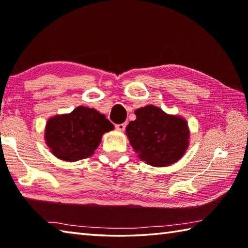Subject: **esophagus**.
I'll use <instances>...</instances> for the list:
<instances>
[{"label":"esophagus","mask_w":248,"mask_h":248,"mask_svg":"<svg viewBox=\"0 0 248 248\" xmlns=\"http://www.w3.org/2000/svg\"><path fill=\"white\" fill-rule=\"evenodd\" d=\"M125 127H127V123L116 124V128H117V129H118V130H120V131H124V130L125 129Z\"/></svg>","instance_id":"esophagus-1"}]
</instances>
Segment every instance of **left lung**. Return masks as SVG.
<instances>
[{
	"label": "left lung",
	"mask_w": 248,
	"mask_h": 248,
	"mask_svg": "<svg viewBox=\"0 0 248 248\" xmlns=\"http://www.w3.org/2000/svg\"><path fill=\"white\" fill-rule=\"evenodd\" d=\"M135 115L136 119L130 121L125 131L140 159L157 167L180 160L188 146L186 121L154 105L136 109Z\"/></svg>",
	"instance_id": "8db88e82"
}]
</instances>
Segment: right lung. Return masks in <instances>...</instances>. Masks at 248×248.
<instances>
[{
	"label": "right lung",
	"mask_w": 248,
	"mask_h": 248,
	"mask_svg": "<svg viewBox=\"0 0 248 248\" xmlns=\"http://www.w3.org/2000/svg\"><path fill=\"white\" fill-rule=\"evenodd\" d=\"M113 129V124L103 114L78 107L70 114L49 119L45 139L55 156L73 162L93 155L102 135Z\"/></svg>",
	"instance_id": "add662e5"
}]
</instances>
